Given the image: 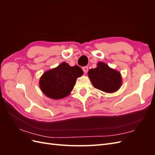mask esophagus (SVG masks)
I'll return each instance as SVG.
<instances>
[{"instance_id":"34e87169","label":"esophagus","mask_w":155,"mask_h":155,"mask_svg":"<svg viewBox=\"0 0 155 155\" xmlns=\"http://www.w3.org/2000/svg\"><path fill=\"white\" fill-rule=\"evenodd\" d=\"M83 72H85V74H86V73H87L88 70V67H83Z\"/></svg>"}]
</instances>
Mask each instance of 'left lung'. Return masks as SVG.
I'll list each match as a JSON object with an SVG mask.
<instances>
[{
  "label": "left lung",
  "mask_w": 155,
  "mask_h": 155,
  "mask_svg": "<svg viewBox=\"0 0 155 155\" xmlns=\"http://www.w3.org/2000/svg\"><path fill=\"white\" fill-rule=\"evenodd\" d=\"M88 74L94 87L98 90L111 93L118 91L121 85L120 73L105 63H98L97 67L91 68Z\"/></svg>",
  "instance_id": "obj_1"
}]
</instances>
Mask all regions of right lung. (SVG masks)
I'll list each match as a JSON object with an SVG mask.
<instances>
[{"instance_id": "right-lung-1", "label": "right lung", "mask_w": 155, "mask_h": 155, "mask_svg": "<svg viewBox=\"0 0 155 155\" xmlns=\"http://www.w3.org/2000/svg\"><path fill=\"white\" fill-rule=\"evenodd\" d=\"M83 74V71L78 65L70 67L63 62L43 74L39 81L40 88L51 99H61L70 94L77 78Z\"/></svg>"}]
</instances>
